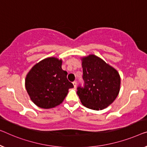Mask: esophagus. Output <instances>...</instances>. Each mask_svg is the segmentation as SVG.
<instances>
[{"instance_id": "esophagus-1", "label": "esophagus", "mask_w": 147, "mask_h": 147, "mask_svg": "<svg viewBox=\"0 0 147 147\" xmlns=\"http://www.w3.org/2000/svg\"><path fill=\"white\" fill-rule=\"evenodd\" d=\"M73 84L74 87L75 88L76 86V84H77V83H76V81H74V82H73Z\"/></svg>"}]
</instances>
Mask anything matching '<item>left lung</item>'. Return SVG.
I'll return each instance as SVG.
<instances>
[{
  "instance_id": "left-lung-1",
  "label": "left lung",
  "mask_w": 147,
  "mask_h": 147,
  "mask_svg": "<svg viewBox=\"0 0 147 147\" xmlns=\"http://www.w3.org/2000/svg\"><path fill=\"white\" fill-rule=\"evenodd\" d=\"M84 86L77 88V94L83 106L102 110L115 100L120 90L118 72L101 58L90 55L82 58Z\"/></svg>"
}]
</instances>
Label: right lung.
<instances>
[{
	"mask_svg": "<svg viewBox=\"0 0 147 147\" xmlns=\"http://www.w3.org/2000/svg\"><path fill=\"white\" fill-rule=\"evenodd\" d=\"M62 60L46 58L37 63L25 80L30 99L41 108L49 109L59 105L74 86L68 80L67 72L62 69Z\"/></svg>",
	"mask_w": 147,
	"mask_h": 147,
	"instance_id": "right-lung-1",
	"label": "right lung"
}]
</instances>
